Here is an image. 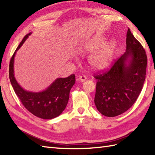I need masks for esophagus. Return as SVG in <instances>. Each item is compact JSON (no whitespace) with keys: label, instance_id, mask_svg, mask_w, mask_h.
Wrapping results in <instances>:
<instances>
[{"label":"esophagus","instance_id":"1","mask_svg":"<svg viewBox=\"0 0 155 155\" xmlns=\"http://www.w3.org/2000/svg\"><path fill=\"white\" fill-rule=\"evenodd\" d=\"M86 80H87V77H86V76H84V75L80 76V77H78V81H81V82H84Z\"/></svg>","mask_w":155,"mask_h":155}]
</instances>
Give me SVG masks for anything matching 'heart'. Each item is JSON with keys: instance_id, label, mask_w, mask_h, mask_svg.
<instances>
[{"instance_id": "obj_1", "label": "heart", "mask_w": 155, "mask_h": 155, "mask_svg": "<svg viewBox=\"0 0 155 155\" xmlns=\"http://www.w3.org/2000/svg\"><path fill=\"white\" fill-rule=\"evenodd\" d=\"M103 40L96 38L84 42L78 48L80 55L93 54L88 58L91 67L96 71H104L108 68L113 61L114 44L113 42H106Z\"/></svg>"}]
</instances>
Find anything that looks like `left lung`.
<instances>
[{"mask_svg": "<svg viewBox=\"0 0 155 155\" xmlns=\"http://www.w3.org/2000/svg\"><path fill=\"white\" fill-rule=\"evenodd\" d=\"M126 52L110 71L94 77L97 80L94 104L104 116L113 117L133 106L143 89L147 57L140 42L128 29Z\"/></svg>", "mask_w": 155, "mask_h": 155, "instance_id": "left-lung-1", "label": "left lung"}]
</instances>
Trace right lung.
I'll use <instances>...</instances> for the list:
<instances>
[{
  "label": "right lung",
  "instance_id": "right-lung-1",
  "mask_svg": "<svg viewBox=\"0 0 155 155\" xmlns=\"http://www.w3.org/2000/svg\"><path fill=\"white\" fill-rule=\"evenodd\" d=\"M32 32L27 34L16 49L9 64V78L16 94L27 109L35 116L42 119H52L59 116L65 109L69 99V93L75 83V76L58 78L45 90L40 92L26 91L21 87L15 77L14 61L18 49Z\"/></svg>",
  "mask_w": 155,
  "mask_h": 155
}]
</instances>
